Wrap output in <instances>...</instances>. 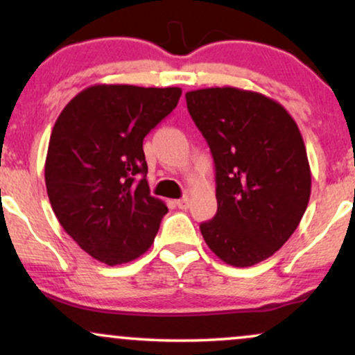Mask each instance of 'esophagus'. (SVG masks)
I'll return each instance as SVG.
<instances>
[{
	"instance_id": "34e87169",
	"label": "esophagus",
	"mask_w": 355,
	"mask_h": 355,
	"mask_svg": "<svg viewBox=\"0 0 355 355\" xmlns=\"http://www.w3.org/2000/svg\"><path fill=\"white\" fill-rule=\"evenodd\" d=\"M189 197H183V198H180V200H177L175 203H177V207L178 209H182V210H187L189 209Z\"/></svg>"
}]
</instances>
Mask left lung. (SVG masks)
I'll return each mask as SVG.
<instances>
[{
    "mask_svg": "<svg viewBox=\"0 0 355 355\" xmlns=\"http://www.w3.org/2000/svg\"><path fill=\"white\" fill-rule=\"evenodd\" d=\"M215 162L217 215L207 245L232 267H252L291 239L311 198L304 138L291 113L262 93L235 87L185 93Z\"/></svg>",
    "mask_w": 355,
    "mask_h": 355,
    "instance_id": "left-lung-1",
    "label": "left lung"
}]
</instances>
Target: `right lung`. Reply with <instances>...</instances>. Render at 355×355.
I'll return each instance as SVG.
<instances>
[{
  "mask_svg": "<svg viewBox=\"0 0 355 355\" xmlns=\"http://www.w3.org/2000/svg\"><path fill=\"white\" fill-rule=\"evenodd\" d=\"M182 88L93 85L68 101L53 126L44 182L64 232L107 266L152 247L168 211L150 195L144 138L180 100Z\"/></svg>",
  "mask_w": 355,
  "mask_h": 355,
  "instance_id": "1",
  "label": "right lung"
}]
</instances>
